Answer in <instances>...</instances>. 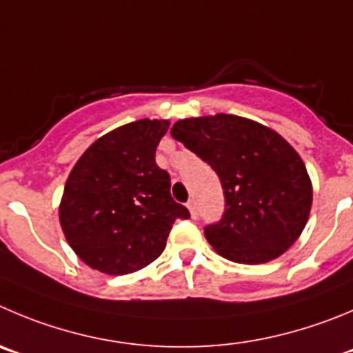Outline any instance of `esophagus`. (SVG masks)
<instances>
[{
  "mask_svg": "<svg viewBox=\"0 0 353 353\" xmlns=\"http://www.w3.org/2000/svg\"><path fill=\"white\" fill-rule=\"evenodd\" d=\"M188 210H190V214H192V217L193 219H195L196 217V214H199V209H196V202L195 200H190V202H188Z\"/></svg>",
  "mask_w": 353,
  "mask_h": 353,
  "instance_id": "obj_1",
  "label": "esophagus"
}]
</instances>
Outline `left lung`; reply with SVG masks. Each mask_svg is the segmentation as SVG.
<instances>
[{"label": "left lung", "mask_w": 353, "mask_h": 353, "mask_svg": "<svg viewBox=\"0 0 353 353\" xmlns=\"http://www.w3.org/2000/svg\"><path fill=\"white\" fill-rule=\"evenodd\" d=\"M170 134L207 161L221 181L225 214L205 226L214 251L261 265L299 239L312 209V181L298 151L272 128L235 114L184 118Z\"/></svg>", "instance_id": "left-lung-1"}]
</instances>
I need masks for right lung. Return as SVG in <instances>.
Wrapping results in <instances>:
<instances>
[{"instance_id": "right-lung-1", "label": "right lung", "mask_w": 353, "mask_h": 353, "mask_svg": "<svg viewBox=\"0 0 353 353\" xmlns=\"http://www.w3.org/2000/svg\"><path fill=\"white\" fill-rule=\"evenodd\" d=\"M169 120H137L108 132L74 163L59 219L78 258L108 275H127L163 252L177 217L170 177L154 161Z\"/></svg>"}]
</instances>
